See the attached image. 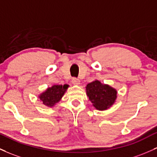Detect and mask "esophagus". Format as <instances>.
<instances>
[{
    "label": "esophagus",
    "instance_id": "obj_1",
    "mask_svg": "<svg viewBox=\"0 0 157 157\" xmlns=\"http://www.w3.org/2000/svg\"><path fill=\"white\" fill-rule=\"evenodd\" d=\"M80 80L77 78H73L72 79V83L75 84V85H78V84H80Z\"/></svg>",
    "mask_w": 157,
    "mask_h": 157
}]
</instances>
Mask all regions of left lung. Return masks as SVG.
Instances as JSON below:
<instances>
[{
    "label": "left lung",
    "instance_id": "obj_1",
    "mask_svg": "<svg viewBox=\"0 0 157 157\" xmlns=\"http://www.w3.org/2000/svg\"><path fill=\"white\" fill-rule=\"evenodd\" d=\"M87 96L97 109L104 110L114 104L117 92L109 86L101 84L98 80L89 83L86 87Z\"/></svg>",
    "mask_w": 157,
    "mask_h": 157
}]
</instances>
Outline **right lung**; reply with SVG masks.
Wrapping results in <instances>:
<instances>
[{"label": "right lung", "mask_w": 157, "mask_h": 157, "mask_svg": "<svg viewBox=\"0 0 157 157\" xmlns=\"http://www.w3.org/2000/svg\"><path fill=\"white\" fill-rule=\"evenodd\" d=\"M68 87V85H54L52 87L48 88L45 92L40 94L39 98L44 105L53 106L60 101Z\"/></svg>", "instance_id": "obj_1"}]
</instances>
